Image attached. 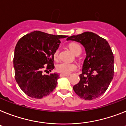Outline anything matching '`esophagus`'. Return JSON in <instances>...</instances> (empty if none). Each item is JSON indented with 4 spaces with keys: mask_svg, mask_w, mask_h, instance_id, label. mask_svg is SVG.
<instances>
[{
    "mask_svg": "<svg viewBox=\"0 0 126 126\" xmlns=\"http://www.w3.org/2000/svg\"><path fill=\"white\" fill-rule=\"evenodd\" d=\"M67 76H69V75L63 74V73H61V74L60 75V77H67Z\"/></svg>",
    "mask_w": 126,
    "mask_h": 126,
    "instance_id": "1",
    "label": "esophagus"
}]
</instances>
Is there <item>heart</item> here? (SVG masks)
I'll return each mask as SVG.
<instances>
[{"mask_svg":"<svg viewBox=\"0 0 126 126\" xmlns=\"http://www.w3.org/2000/svg\"><path fill=\"white\" fill-rule=\"evenodd\" d=\"M69 47L70 50L74 54L77 53L79 51H82L81 46L77 43H71L69 44ZM59 50L57 49L54 52L53 57L55 60H57L59 59ZM77 65L74 63H70V62H61L60 64H57L56 66V69L58 72L63 73V74H69L71 73L77 69Z\"/></svg>","mask_w":126,"mask_h":126,"instance_id":"obj_1","label":"heart"}]
</instances>
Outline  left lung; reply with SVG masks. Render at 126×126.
Returning <instances> with one entry per match:
<instances>
[{
  "instance_id": "8db88e82",
  "label": "left lung",
  "mask_w": 126,
  "mask_h": 126,
  "mask_svg": "<svg viewBox=\"0 0 126 126\" xmlns=\"http://www.w3.org/2000/svg\"><path fill=\"white\" fill-rule=\"evenodd\" d=\"M67 40L80 43L86 54L79 82L73 86V90L84 100L98 98L106 91L114 75V57L109 43L89 32L71 36Z\"/></svg>"
}]
</instances>
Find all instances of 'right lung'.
I'll return each mask as SVG.
<instances>
[{
  "mask_svg": "<svg viewBox=\"0 0 126 126\" xmlns=\"http://www.w3.org/2000/svg\"><path fill=\"white\" fill-rule=\"evenodd\" d=\"M65 35H53L35 31L22 37L14 52L13 67L15 80L25 94L42 98L57 87L59 74L44 75L42 71L54 69V52Z\"/></svg>",
  "mask_w": 126,
  "mask_h": 126,
  "instance_id": "right-lung-1",
  "label": "right lung"
}]
</instances>
